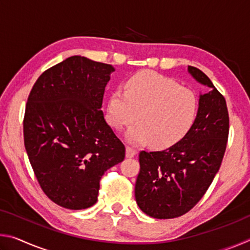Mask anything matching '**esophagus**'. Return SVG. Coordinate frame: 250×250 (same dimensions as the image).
<instances>
[{"label": "esophagus", "instance_id": "esophagus-1", "mask_svg": "<svg viewBox=\"0 0 250 250\" xmlns=\"http://www.w3.org/2000/svg\"><path fill=\"white\" fill-rule=\"evenodd\" d=\"M138 153V151L133 149L131 146H126L125 147V156L126 158H133V156Z\"/></svg>", "mask_w": 250, "mask_h": 250}]
</instances>
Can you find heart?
Returning a JSON list of instances; mask_svg holds the SVG:
<instances>
[{"label": "heart", "mask_w": 250, "mask_h": 250, "mask_svg": "<svg viewBox=\"0 0 250 250\" xmlns=\"http://www.w3.org/2000/svg\"><path fill=\"white\" fill-rule=\"evenodd\" d=\"M198 111L195 92L162 75L140 71L110 95L107 120L117 130L135 120L126 139L132 143L150 141L155 147H168L191 129Z\"/></svg>", "instance_id": "1"}]
</instances>
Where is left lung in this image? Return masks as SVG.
Segmentation results:
<instances>
[{"instance_id":"obj_1","label":"left lung","mask_w":250,"mask_h":250,"mask_svg":"<svg viewBox=\"0 0 250 250\" xmlns=\"http://www.w3.org/2000/svg\"><path fill=\"white\" fill-rule=\"evenodd\" d=\"M188 69L194 79L210 88L200 95L191 129L167 150L139 154L135 201L153 218H175L191 210L213 182L226 150L229 132L226 100L202 70L193 66Z\"/></svg>"}]
</instances>
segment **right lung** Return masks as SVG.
<instances>
[{"mask_svg":"<svg viewBox=\"0 0 250 250\" xmlns=\"http://www.w3.org/2000/svg\"><path fill=\"white\" fill-rule=\"evenodd\" d=\"M113 71L71 56L44 71L28 96L23 121L28 160L43 192L65 208L96 204L101 176L125 159L124 143L101 110Z\"/></svg>","mask_w":250,"mask_h":250,"instance_id":"1","label":"right lung"}]
</instances>
